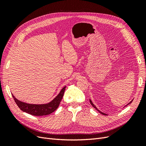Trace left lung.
<instances>
[{
	"label": "left lung",
	"instance_id": "8db88e82",
	"mask_svg": "<svg viewBox=\"0 0 146 146\" xmlns=\"http://www.w3.org/2000/svg\"><path fill=\"white\" fill-rule=\"evenodd\" d=\"M90 103H91V105H92V107H94V108H96V110H98V111H99V113H101V114H104V115H107V114H105V113H102V112H101V111H99V110H98V108H97V107H96V106H95V105H94V104H92V101H91V100H90ZM131 102H132V100H131V102H129V104H127V105H129V104H131ZM126 106H127V105H126Z\"/></svg>",
	"mask_w": 146,
	"mask_h": 146
}]
</instances>
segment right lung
Here are the masks:
<instances>
[{"instance_id":"obj_1","label":"right lung","mask_w":146,"mask_h":146,"mask_svg":"<svg viewBox=\"0 0 146 146\" xmlns=\"http://www.w3.org/2000/svg\"><path fill=\"white\" fill-rule=\"evenodd\" d=\"M65 88L66 86H64L61 90L58 95L54 100H52L50 102L46 104H29L17 100L13 94L12 96L13 99H14L16 104L22 111L33 116H46L54 112L58 108L60 102L63 97Z\"/></svg>"}]
</instances>
